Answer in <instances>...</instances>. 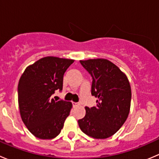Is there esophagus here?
<instances>
[{
    "label": "esophagus",
    "mask_w": 159,
    "mask_h": 159,
    "mask_svg": "<svg viewBox=\"0 0 159 159\" xmlns=\"http://www.w3.org/2000/svg\"><path fill=\"white\" fill-rule=\"evenodd\" d=\"M72 105H73V107H78L79 105V103H77V102H72Z\"/></svg>",
    "instance_id": "1"
}]
</instances>
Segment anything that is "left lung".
<instances>
[{
    "mask_svg": "<svg viewBox=\"0 0 159 159\" xmlns=\"http://www.w3.org/2000/svg\"><path fill=\"white\" fill-rule=\"evenodd\" d=\"M92 77L91 94L98 98L96 107H85V116L78 125L87 135L97 139L109 138L127 119L130 111L131 90L124 72L104 58L80 61Z\"/></svg>",
    "mask_w": 159,
    "mask_h": 159,
    "instance_id": "left-lung-1",
    "label": "left lung"
}]
</instances>
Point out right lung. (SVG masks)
<instances>
[{
	"mask_svg": "<svg viewBox=\"0 0 159 159\" xmlns=\"http://www.w3.org/2000/svg\"><path fill=\"white\" fill-rule=\"evenodd\" d=\"M75 60L48 56L26 68L18 82L20 117L30 132L41 139L60 134L72 104L51 96L62 90L64 74Z\"/></svg>",
	"mask_w": 159,
	"mask_h": 159,
	"instance_id": "obj_1",
	"label": "right lung"
}]
</instances>
